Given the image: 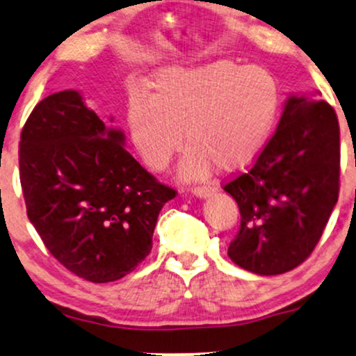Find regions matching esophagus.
I'll return each mask as SVG.
<instances>
[{"label": "esophagus", "mask_w": 356, "mask_h": 356, "mask_svg": "<svg viewBox=\"0 0 356 356\" xmlns=\"http://www.w3.org/2000/svg\"><path fill=\"white\" fill-rule=\"evenodd\" d=\"M215 193V188L213 186H198L193 190V195L198 196V198H208Z\"/></svg>", "instance_id": "1"}]
</instances>
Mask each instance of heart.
Listing matches in <instances>:
<instances>
[{
    "label": "heart",
    "mask_w": 356,
    "mask_h": 356,
    "mask_svg": "<svg viewBox=\"0 0 356 356\" xmlns=\"http://www.w3.org/2000/svg\"><path fill=\"white\" fill-rule=\"evenodd\" d=\"M280 85L263 66L216 60L196 68H165L149 83V98L131 96L128 127L145 165L163 171L190 146L179 177L198 181L213 166L235 173L252 165L277 123Z\"/></svg>",
    "instance_id": "heart-1"
}]
</instances>
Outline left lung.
Segmentation results:
<instances>
[{
    "mask_svg": "<svg viewBox=\"0 0 356 356\" xmlns=\"http://www.w3.org/2000/svg\"><path fill=\"white\" fill-rule=\"evenodd\" d=\"M241 223L228 257L257 275H282L310 257L340 191V127L327 102L291 95L248 173L223 186Z\"/></svg>",
    "mask_w": 356,
    "mask_h": 356,
    "instance_id": "8db88e82",
    "label": "left lung"
}]
</instances>
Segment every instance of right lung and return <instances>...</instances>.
<instances>
[{
    "label": "right lung",
    "instance_id": "obj_1",
    "mask_svg": "<svg viewBox=\"0 0 356 356\" xmlns=\"http://www.w3.org/2000/svg\"><path fill=\"white\" fill-rule=\"evenodd\" d=\"M74 90L49 95L24 123L19 179L46 248L79 278L108 283L148 257L158 215L175 198L124 149Z\"/></svg>",
    "mask_w": 356,
    "mask_h": 356
}]
</instances>
